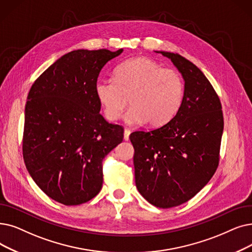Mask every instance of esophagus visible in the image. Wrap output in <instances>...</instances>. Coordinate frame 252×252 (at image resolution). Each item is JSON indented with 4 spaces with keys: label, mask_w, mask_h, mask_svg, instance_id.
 I'll return each instance as SVG.
<instances>
[{
    "label": "esophagus",
    "mask_w": 252,
    "mask_h": 252,
    "mask_svg": "<svg viewBox=\"0 0 252 252\" xmlns=\"http://www.w3.org/2000/svg\"><path fill=\"white\" fill-rule=\"evenodd\" d=\"M129 134H130V130H129V129H127V128H125V132H124V139H125L126 141H127V140H128V138H129Z\"/></svg>",
    "instance_id": "obj_1"
}]
</instances>
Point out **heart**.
Returning <instances> with one entry per match:
<instances>
[{"label":"heart","mask_w":252,"mask_h":252,"mask_svg":"<svg viewBox=\"0 0 252 252\" xmlns=\"http://www.w3.org/2000/svg\"><path fill=\"white\" fill-rule=\"evenodd\" d=\"M184 86L179 73L162 68L145 57L129 59L114 70V80L100 79L94 84V95L106 119L117 120L129 102L132 108L124 119L128 125L147 122L158 126L168 123L182 103Z\"/></svg>","instance_id":"b5f03b06"}]
</instances>
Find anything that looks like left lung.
Instances as JSON below:
<instances>
[{
	"label": "left lung",
	"mask_w": 252,
	"mask_h": 252,
	"mask_svg": "<svg viewBox=\"0 0 252 252\" xmlns=\"http://www.w3.org/2000/svg\"><path fill=\"white\" fill-rule=\"evenodd\" d=\"M171 60L184 80L181 106L169 123L130 134L136 187L151 205L179 206L209 182L220 160L223 116L220 97L203 72L179 54Z\"/></svg>",
	"instance_id": "1"
}]
</instances>
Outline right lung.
Instances as JSON below:
<instances>
[{"mask_svg":"<svg viewBox=\"0 0 252 252\" xmlns=\"http://www.w3.org/2000/svg\"><path fill=\"white\" fill-rule=\"evenodd\" d=\"M124 49L71 51L32 85L23 152L28 172L49 198L67 206L89 202L103 184L104 158L124 139L106 122L94 95L104 65Z\"/></svg>","mask_w":252,"mask_h":252,"instance_id":"obj_1","label":"right lung"}]
</instances>
